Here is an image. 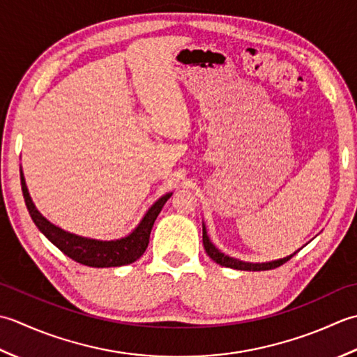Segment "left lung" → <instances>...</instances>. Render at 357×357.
<instances>
[{
	"instance_id": "left-lung-1",
	"label": "left lung",
	"mask_w": 357,
	"mask_h": 357,
	"mask_svg": "<svg viewBox=\"0 0 357 357\" xmlns=\"http://www.w3.org/2000/svg\"><path fill=\"white\" fill-rule=\"evenodd\" d=\"M203 246H205V251L208 256L213 259L215 264H219L222 266H227V268H232V270H242V271H265V270H274V268H278L280 265L285 264L291 257L294 256V254H291L288 257H283L279 260H273V261H265V264H251V261H242V260H237L234 257H229L227 254H223L222 251H219L211 242L208 234H206V228L205 225H203Z\"/></svg>"
}]
</instances>
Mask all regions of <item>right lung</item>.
I'll list each match as a JSON object with an SVG mask.
<instances>
[{
    "label": "right lung",
    "mask_w": 357,
    "mask_h": 357,
    "mask_svg": "<svg viewBox=\"0 0 357 357\" xmlns=\"http://www.w3.org/2000/svg\"><path fill=\"white\" fill-rule=\"evenodd\" d=\"M20 176L26 206L33 223L36 225V228H38L58 250L66 254L68 257L78 261V264L92 268L123 266L132 264L137 259H140L143 256V252L148 248L152 225H154L157 215L160 214V211H162L165 203L168 202V199L172 195V192H168L165 194L163 197H160L154 205L148 209V213L144 214L142 222L138 223V227L130 232L129 236L117 240H96L72 234V232L55 227V225L50 223L46 217H43L38 213V209L35 208L31 195H29L23 171H20Z\"/></svg>",
    "instance_id": "add662e5"
}]
</instances>
